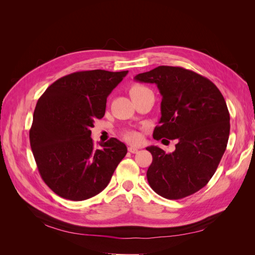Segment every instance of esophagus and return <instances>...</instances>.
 <instances>
[{"instance_id": "obj_1", "label": "esophagus", "mask_w": 255, "mask_h": 255, "mask_svg": "<svg viewBox=\"0 0 255 255\" xmlns=\"http://www.w3.org/2000/svg\"><path fill=\"white\" fill-rule=\"evenodd\" d=\"M128 152H130V153H137L138 150H139V149L136 148V146H132V145H130V146H128Z\"/></svg>"}]
</instances>
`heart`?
<instances>
[{
	"label": "heart",
	"instance_id": "heart-1",
	"mask_svg": "<svg viewBox=\"0 0 255 255\" xmlns=\"http://www.w3.org/2000/svg\"><path fill=\"white\" fill-rule=\"evenodd\" d=\"M148 90L149 89L144 87V86H142V85L135 84L129 88V96L133 98V97H136V96L140 95V94H142V92L148 91ZM125 137H126V139L128 141L133 142V143H137V142L140 141V134L136 132V130H128V132H127L125 134Z\"/></svg>",
	"mask_w": 255,
	"mask_h": 255
}]
</instances>
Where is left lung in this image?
Here are the masks:
<instances>
[{"label":"left lung","instance_id":"obj_1","mask_svg":"<svg viewBox=\"0 0 255 255\" xmlns=\"http://www.w3.org/2000/svg\"><path fill=\"white\" fill-rule=\"evenodd\" d=\"M135 81L155 84L161 96L159 126L153 138L176 139L166 153L157 145L146 177L151 188L166 199H182L203 188L227 149L230 114L225 98L210 80L181 67L159 66L137 74Z\"/></svg>","mask_w":255,"mask_h":255}]
</instances>
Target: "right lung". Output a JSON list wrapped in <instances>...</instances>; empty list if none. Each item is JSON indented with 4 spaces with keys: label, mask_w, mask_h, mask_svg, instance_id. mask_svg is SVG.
<instances>
[{
    "label": "right lung",
    "mask_w": 255,
    "mask_h": 255,
    "mask_svg": "<svg viewBox=\"0 0 255 255\" xmlns=\"http://www.w3.org/2000/svg\"><path fill=\"white\" fill-rule=\"evenodd\" d=\"M128 71H80L54 82L39 98L29 141L44 183L61 198L83 201L109 185L127 145L111 138L96 149L91 130L106 100Z\"/></svg>",
    "instance_id": "obj_1"
}]
</instances>
